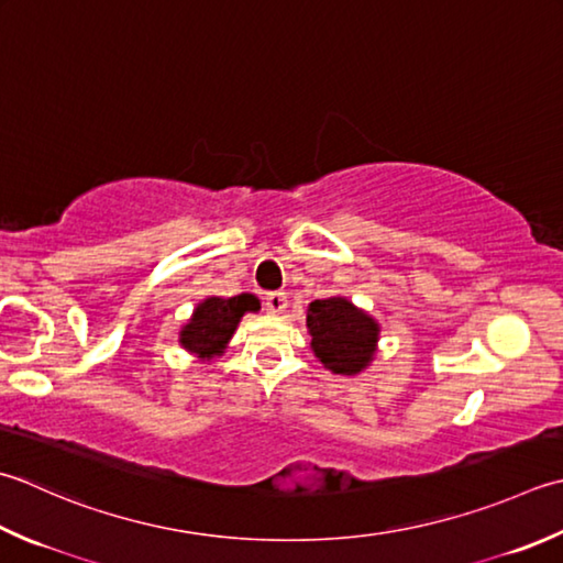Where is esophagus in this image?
Instances as JSON below:
<instances>
[{"instance_id":"1","label":"esophagus","mask_w":563,"mask_h":563,"mask_svg":"<svg viewBox=\"0 0 563 563\" xmlns=\"http://www.w3.org/2000/svg\"><path fill=\"white\" fill-rule=\"evenodd\" d=\"M266 307L271 314H283L285 310H288V297H285V292H268Z\"/></svg>"}]
</instances>
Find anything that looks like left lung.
Wrapping results in <instances>:
<instances>
[{
  "label": "left lung",
  "mask_w": 563,
  "mask_h": 563,
  "mask_svg": "<svg viewBox=\"0 0 563 563\" xmlns=\"http://www.w3.org/2000/svg\"><path fill=\"white\" fill-rule=\"evenodd\" d=\"M310 349L327 371L336 376H358L378 354L380 324L344 295L307 305Z\"/></svg>",
  "instance_id": "obj_1"
}]
</instances>
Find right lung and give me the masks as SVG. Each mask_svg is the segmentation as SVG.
Here are the masks:
<instances>
[{
    "mask_svg": "<svg viewBox=\"0 0 563 563\" xmlns=\"http://www.w3.org/2000/svg\"><path fill=\"white\" fill-rule=\"evenodd\" d=\"M258 310L261 300L251 292H241L234 297L209 295L197 302L190 319L180 327L178 344L195 358L214 361L227 351L241 317Z\"/></svg>",
    "mask_w": 563,
    "mask_h": 563,
    "instance_id": "add662e5",
    "label": "right lung"
}]
</instances>
